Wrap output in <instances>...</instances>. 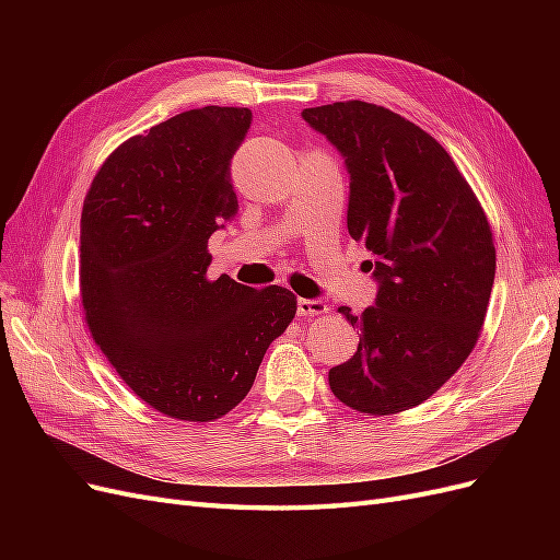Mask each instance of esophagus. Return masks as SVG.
I'll return each instance as SVG.
<instances>
[{
  "mask_svg": "<svg viewBox=\"0 0 560 560\" xmlns=\"http://www.w3.org/2000/svg\"><path fill=\"white\" fill-rule=\"evenodd\" d=\"M296 311L301 317H315V315H325L329 313V306L319 299H299L296 301Z\"/></svg>",
  "mask_w": 560,
  "mask_h": 560,
  "instance_id": "esophagus-1",
  "label": "esophagus"
}]
</instances>
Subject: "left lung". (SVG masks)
Here are the masks:
<instances>
[{
	"label": "left lung",
	"mask_w": 560,
	"mask_h": 560,
	"mask_svg": "<svg viewBox=\"0 0 560 560\" xmlns=\"http://www.w3.org/2000/svg\"><path fill=\"white\" fill-rule=\"evenodd\" d=\"M338 149L350 175L348 233L378 282L360 317L358 352L329 369L354 411L389 416L432 397L463 366L495 280L488 219L446 149L416 124L350 100L301 112Z\"/></svg>",
	"instance_id": "obj_1"
}]
</instances>
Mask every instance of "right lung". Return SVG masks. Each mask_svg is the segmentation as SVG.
<instances>
[{"label": "right lung", "instance_id": "add662e5", "mask_svg": "<svg viewBox=\"0 0 560 560\" xmlns=\"http://www.w3.org/2000/svg\"><path fill=\"white\" fill-rule=\"evenodd\" d=\"M247 107L177 114L118 147L81 210V299L95 343L151 409L210 422L238 406L296 315L284 287L208 278L210 235L238 214L231 159Z\"/></svg>", "mask_w": 560, "mask_h": 560}]
</instances>
